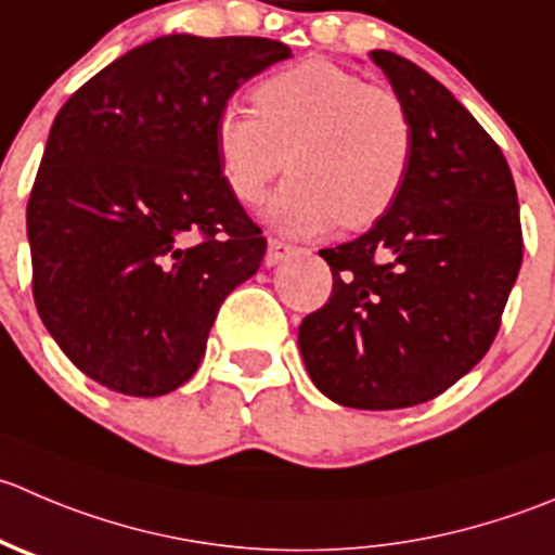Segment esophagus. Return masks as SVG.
Segmentation results:
<instances>
[{
	"mask_svg": "<svg viewBox=\"0 0 555 555\" xmlns=\"http://www.w3.org/2000/svg\"><path fill=\"white\" fill-rule=\"evenodd\" d=\"M289 255H293V246L284 244V241H279V238H271V241H268L266 266H268V268L279 266V262H282L284 257H289Z\"/></svg>",
	"mask_w": 555,
	"mask_h": 555,
	"instance_id": "obj_1",
	"label": "esophagus"
}]
</instances>
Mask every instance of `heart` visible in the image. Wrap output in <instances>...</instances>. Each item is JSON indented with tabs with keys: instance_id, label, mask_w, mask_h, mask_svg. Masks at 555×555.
Here are the masks:
<instances>
[{
	"instance_id": "1",
	"label": "heart",
	"mask_w": 555,
	"mask_h": 555,
	"mask_svg": "<svg viewBox=\"0 0 555 555\" xmlns=\"http://www.w3.org/2000/svg\"><path fill=\"white\" fill-rule=\"evenodd\" d=\"M255 102L222 107L214 132L235 201L260 206L289 163L293 179L268 208L282 233L360 230L390 211L414 159V124L396 91L306 59L260 80Z\"/></svg>"
}]
</instances>
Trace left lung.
Listing matches in <instances>:
<instances>
[{
	"mask_svg": "<svg viewBox=\"0 0 555 555\" xmlns=\"http://www.w3.org/2000/svg\"><path fill=\"white\" fill-rule=\"evenodd\" d=\"M406 102L414 159L369 233L320 249L333 273L300 322L311 382L352 409L431 401L491 349L524 260L513 173L477 118L409 59L371 51Z\"/></svg>",
	"mask_w": 555,
	"mask_h": 555,
	"instance_id": "obj_1",
	"label": "left lung"
}]
</instances>
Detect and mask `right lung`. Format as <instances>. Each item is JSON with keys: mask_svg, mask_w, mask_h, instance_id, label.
<instances>
[{"mask_svg": "<svg viewBox=\"0 0 555 555\" xmlns=\"http://www.w3.org/2000/svg\"><path fill=\"white\" fill-rule=\"evenodd\" d=\"M289 56L268 37L165 35L53 118L26 206L31 293L100 385L141 398L184 385L222 300L260 268L266 238L224 184L214 132L235 89Z\"/></svg>", "mask_w": 555, "mask_h": 555, "instance_id": "add662e5", "label": "right lung"}]
</instances>
